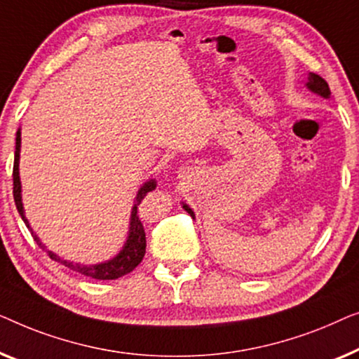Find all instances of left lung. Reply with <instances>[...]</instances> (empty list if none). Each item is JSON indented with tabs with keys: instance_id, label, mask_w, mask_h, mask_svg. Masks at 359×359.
<instances>
[{
	"instance_id": "8db88e82",
	"label": "left lung",
	"mask_w": 359,
	"mask_h": 359,
	"mask_svg": "<svg viewBox=\"0 0 359 359\" xmlns=\"http://www.w3.org/2000/svg\"><path fill=\"white\" fill-rule=\"evenodd\" d=\"M307 88H309L311 90H314V93H317V94L324 95V97H329L330 95V89H329V84H327V81L324 78H320L319 74H316V73H311ZM184 208L187 210V213H189L190 216H195L194 211H191L189 206L184 205Z\"/></svg>"
}]
</instances>
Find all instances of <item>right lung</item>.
<instances>
[{
  "label": "right lung",
  "instance_id": "right-lung-1",
  "mask_svg": "<svg viewBox=\"0 0 359 359\" xmlns=\"http://www.w3.org/2000/svg\"><path fill=\"white\" fill-rule=\"evenodd\" d=\"M19 148H21V131L18 130L16 153H14V165H13V195H14V203H16L19 215H21L24 223H26V226L30 229L26 216H24V208H22V201H21V180H19ZM154 187H156L154 180L146 182V184L140 189L138 195H136V203L133 206V211H131L128 241H127V244H125L123 250L120 252L115 259L105 262V264H100V265H89V266L78 265V264L74 265V264H72V262L62 260L60 257L55 255L53 252L47 250L50 259L58 262V264H63L65 266H68L69 270L78 271V273H81V275L89 276V278H95V280H117V278H120V276L133 271L136 266L140 265V262L143 260L144 252H146V234H144L143 223H141V219L138 216V205L141 203V200L144 198L146 194L153 190ZM35 241H37V244L45 250V247L42 245V242L39 241V237H35Z\"/></svg>",
  "mask_w": 359,
  "mask_h": 359
}]
</instances>
